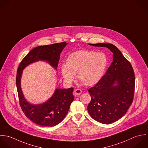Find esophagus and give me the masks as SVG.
I'll list each match as a JSON object with an SVG mask.
<instances>
[{
	"instance_id": "esophagus-1",
	"label": "esophagus",
	"mask_w": 148,
	"mask_h": 148,
	"mask_svg": "<svg viewBox=\"0 0 148 148\" xmlns=\"http://www.w3.org/2000/svg\"><path fill=\"white\" fill-rule=\"evenodd\" d=\"M82 93V90L79 89H76L75 90H74V93L75 95H80Z\"/></svg>"
}]
</instances>
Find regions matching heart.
<instances>
[{
	"instance_id": "1",
	"label": "heart",
	"mask_w": 148,
	"mask_h": 148,
	"mask_svg": "<svg viewBox=\"0 0 148 148\" xmlns=\"http://www.w3.org/2000/svg\"><path fill=\"white\" fill-rule=\"evenodd\" d=\"M108 64V58L102 52L79 51L69 55L66 63L61 66L64 80L71 83L78 79L86 86L96 84L102 78Z\"/></svg>"
}]
</instances>
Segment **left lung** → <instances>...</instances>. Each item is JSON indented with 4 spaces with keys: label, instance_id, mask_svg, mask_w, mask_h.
I'll return each instance as SVG.
<instances>
[{
    "label": "left lung",
    "instance_id": "left-lung-1",
    "mask_svg": "<svg viewBox=\"0 0 148 148\" xmlns=\"http://www.w3.org/2000/svg\"><path fill=\"white\" fill-rule=\"evenodd\" d=\"M89 44L107 47L113 53V61L106 74L88 90L91 101L87 108L93 119L103 124H111L123 116L133 103L134 72L130 62L114 45Z\"/></svg>",
    "mask_w": 148,
    "mask_h": 148
}]
</instances>
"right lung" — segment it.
I'll return each mask as SVG.
<instances>
[{
    "mask_svg": "<svg viewBox=\"0 0 148 148\" xmlns=\"http://www.w3.org/2000/svg\"><path fill=\"white\" fill-rule=\"evenodd\" d=\"M67 44L62 42L35 47L22 59L18 68L16 85L21 108L26 116L38 125L52 127L64 119L74 100L73 88L56 89L53 96L46 102L32 104L25 99L21 89L23 70L30 63L38 60L46 61L57 70L60 53Z\"/></svg>",
    "mask_w": 148,
    "mask_h": 148,
    "instance_id": "1",
    "label": "right lung"
}]
</instances>
